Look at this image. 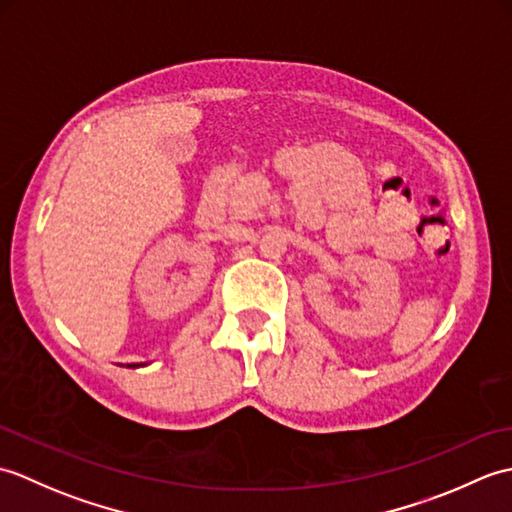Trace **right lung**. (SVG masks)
<instances>
[{"instance_id":"add662e5","label":"right lung","mask_w":512,"mask_h":512,"mask_svg":"<svg viewBox=\"0 0 512 512\" xmlns=\"http://www.w3.org/2000/svg\"><path fill=\"white\" fill-rule=\"evenodd\" d=\"M127 367H138V365H127Z\"/></svg>"}]
</instances>
